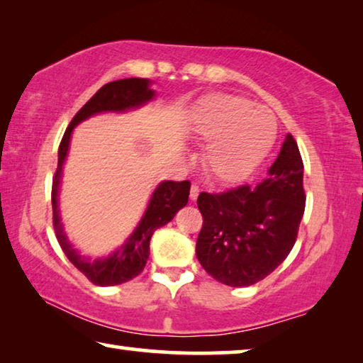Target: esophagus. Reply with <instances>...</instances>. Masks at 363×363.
Returning <instances> with one entry per match:
<instances>
[{
    "instance_id": "34e87169",
    "label": "esophagus",
    "mask_w": 363,
    "mask_h": 363,
    "mask_svg": "<svg viewBox=\"0 0 363 363\" xmlns=\"http://www.w3.org/2000/svg\"><path fill=\"white\" fill-rule=\"evenodd\" d=\"M199 194H200V186H199V184H192V187H190V199L196 200Z\"/></svg>"
}]
</instances>
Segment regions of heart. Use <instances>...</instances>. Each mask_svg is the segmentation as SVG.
<instances>
[{"instance_id":"heart-1","label":"heart","mask_w":363,"mask_h":363,"mask_svg":"<svg viewBox=\"0 0 363 363\" xmlns=\"http://www.w3.org/2000/svg\"><path fill=\"white\" fill-rule=\"evenodd\" d=\"M192 133L205 143L203 163L211 179L235 184L253 173L277 134L274 113L245 97L216 94L200 102Z\"/></svg>"}]
</instances>
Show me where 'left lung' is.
<instances>
[{
	"label": "left lung",
	"instance_id": "1",
	"mask_svg": "<svg viewBox=\"0 0 363 363\" xmlns=\"http://www.w3.org/2000/svg\"><path fill=\"white\" fill-rule=\"evenodd\" d=\"M303 158L288 134L266 179L257 186L201 192L196 200L203 225L196 257L213 279L250 286L266 279L290 255L304 214Z\"/></svg>",
	"mask_w": 363,
	"mask_h": 363
}]
</instances>
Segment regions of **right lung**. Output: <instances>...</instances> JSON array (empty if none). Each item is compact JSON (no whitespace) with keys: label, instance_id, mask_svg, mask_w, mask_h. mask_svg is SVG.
Masks as SVG:
<instances>
[{"label":"right lung","instance_id":"obj_1","mask_svg":"<svg viewBox=\"0 0 363 363\" xmlns=\"http://www.w3.org/2000/svg\"><path fill=\"white\" fill-rule=\"evenodd\" d=\"M155 96V91L150 89V82L145 78H125L118 82L104 84L84 106L73 116L69 128L64 133V138L59 145V163L56 174L52 177V225L56 232L60 248L69 257V261L79 272L84 274L91 284L99 286L120 285L131 280L143 272L145 262L150 253V238L158 227L168 224L174 214L187 205L190 182L189 181H164L160 184L153 192L150 203L147 206L143 219H140L136 230L131 233L126 243L116 250L113 255L102 259L89 261L73 250L70 242L67 240L62 224H60L57 194L60 176H62V164L69 152L70 136L73 128L79 121L89 118L91 115L101 112H125L128 108H134L149 102Z\"/></svg>","mask_w":363,"mask_h":363}]
</instances>
